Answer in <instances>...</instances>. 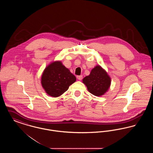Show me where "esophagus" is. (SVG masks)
<instances>
[{
    "instance_id": "34e87169",
    "label": "esophagus",
    "mask_w": 153,
    "mask_h": 153,
    "mask_svg": "<svg viewBox=\"0 0 153 153\" xmlns=\"http://www.w3.org/2000/svg\"><path fill=\"white\" fill-rule=\"evenodd\" d=\"M77 79L79 80H81L82 79V76L80 75V76H77Z\"/></svg>"
}]
</instances>
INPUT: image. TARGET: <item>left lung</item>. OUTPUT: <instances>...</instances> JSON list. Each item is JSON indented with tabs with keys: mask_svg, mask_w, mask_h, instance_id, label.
<instances>
[{
	"mask_svg": "<svg viewBox=\"0 0 153 153\" xmlns=\"http://www.w3.org/2000/svg\"><path fill=\"white\" fill-rule=\"evenodd\" d=\"M82 82L87 86L88 91L92 95L100 96L108 90L111 79L107 72L101 66L93 68L89 76L82 79Z\"/></svg>",
	"mask_w": 153,
	"mask_h": 153,
	"instance_id": "obj_1",
	"label": "left lung"
}]
</instances>
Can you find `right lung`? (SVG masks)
Wrapping results in <instances>:
<instances>
[{"mask_svg": "<svg viewBox=\"0 0 153 153\" xmlns=\"http://www.w3.org/2000/svg\"><path fill=\"white\" fill-rule=\"evenodd\" d=\"M76 81L75 76L61 61H54L47 66L41 77V84L44 90L53 97L62 95Z\"/></svg>", "mask_w": 153, "mask_h": 153, "instance_id": "obj_1", "label": "right lung"}]
</instances>
